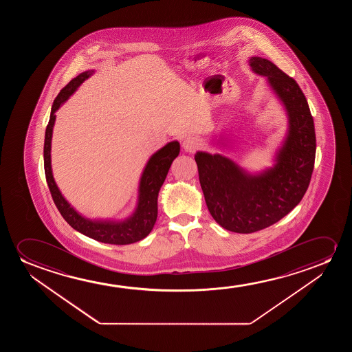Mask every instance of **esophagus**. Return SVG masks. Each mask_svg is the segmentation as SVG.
Segmentation results:
<instances>
[{"instance_id": "obj_1", "label": "esophagus", "mask_w": 352, "mask_h": 352, "mask_svg": "<svg viewBox=\"0 0 352 352\" xmlns=\"http://www.w3.org/2000/svg\"><path fill=\"white\" fill-rule=\"evenodd\" d=\"M201 145H202L201 142L197 138H195V137H186L183 140V149L185 151H188V153H195L196 150L201 148Z\"/></svg>"}]
</instances>
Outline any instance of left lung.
Segmentation results:
<instances>
[{
    "label": "left lung",
    "instance_id": "left-lung-1",
    "mask_svg": "<svg viewBox=\"0 0 352 352\" xmlns=\"http://www.w3.org/2000/svg\"><path fill=\"white\" fill-rule=\"evenodd\" d=\"M249 65L265 77L287 116L274 164L250 173L223 155H195L209 212L220 226L236 233L261 231L287 215L308 188L316 153L313 116L298 84L267 58L252 56Z\"/></svg>",
    "mask_w": 352,
    "mask_h": 352
}]
</instances>
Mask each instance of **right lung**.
Masks as SVG:
<instances>
[{"label":"right lung","instance_id":"1","mask_svg":"<svg viewBox=\"0 0 352 352\" xmlns=\"http://www.w3.org/2000/svg\"><path fill=\"white\" fill-rule=\"evenodd\" d=\"M94 72H95L94 69H90L73 78L72 80L60 91L54 101L48 125L45 130V138H44V172H45V178H47L54 203L58 208V212H61L63 219L69 223V226L95 241L107 243V244L126 245V244H132L135 241L144 239L153 230L157 219V197H159L160 188L168 174L170 164L179 155L180 144L178 140L169 142L164 145V148H161L150 156L140 177L137 206H135V212H132L130 217H126L124 220H109V219L92 220L78 212L71 206V203L63 197V193L55 183L53 169H52V154H50L52 137H53V129L55 125V119H56L55 113L65 102L67 101L69 96H72L73 94L77 91L78 87H80V84L84 80L91 77Z\"/></svg>","mask_w":352,"mask_h":352}]
</instances>
